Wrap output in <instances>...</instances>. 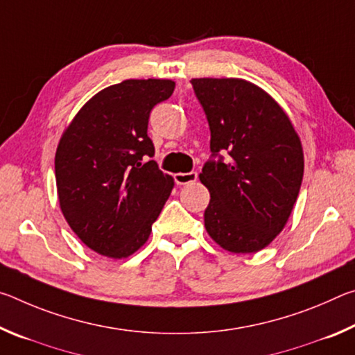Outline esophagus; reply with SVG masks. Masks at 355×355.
I'll return each mask as SVG.
<instances>
[{"label":"esophagus","mask_w":355,"mask_h":355,"mask_svg":"<svg viewBox=\"0 0 355 355\" xmlns=\"http://www.w3.org/2000/svg\"><path fill=\"white\" fill-rule=\"evenodd\" d=\"M197 180V172H178L175 173V183L177 184H189L194 183Z\"/></svg>","instance_id":"esophagus-1"}]
</instances>
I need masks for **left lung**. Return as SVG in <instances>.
I'll use <instances>...</instances> for the list:
<instances>
[{
    "label": "left lung",
    "instance_id": "obj_1",
    "mask_svg": "<svg viewBox=\"0 0 355 355\" xmlns=\"http://www.w3.org/2000/svg\"><path fill=\"white\" fill-rule=\"evenodd\" d=\"M205 110L213 155L200 182L209 191L203 214L209 238L232 254H252L284 230L304 177V150L288 114L243 78H192Z\"/></svg>",
    "mask_w": 355,
    "mask_h": 355
}]
</instances>
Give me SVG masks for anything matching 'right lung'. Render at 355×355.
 I'll return each mask as SVG.
<instances>
[{
  "label": "right lung",
  "mask_w": 355,
  "mask_h": 355,
  "mask_svg": "<svg viewBox=\"0 0 355 355\" xmlns=\"http://www.w3.org/2000/svg\"><path fill=\"white\" fill-rule=\"evenodd\" d=\"M175 89L172 80H125L83 105L64 130L55 156L58 200L89 249L107 258L139 250L173 189L158 169L147 136L152 107Z\"/></svg>",
  "instance_id": "add662e5"
}]
</instances>
